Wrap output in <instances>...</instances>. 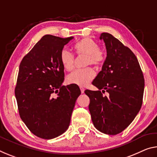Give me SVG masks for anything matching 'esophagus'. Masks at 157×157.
I'll return each instance as SVG.
<instances>
[{
	"mask_svg": "<svg viewBox=\"0 0 157 157\" xmlns=\"http://www.w3.org/2000/svg\"><path fill=\"white\" fill-rule=\"evenodd\" d=\"M79 88H80V90H81V93L83 94L84 92V88L82 87V86H79Z\"/></svg>",
	"mask_w": 157,
	"mask_h": 157,
	"instance_id": "obj_1",
	"label": "esophagus"
}]
</instances>
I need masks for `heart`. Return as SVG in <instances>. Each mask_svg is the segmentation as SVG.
Instances as JSON below:
<instances>
[{
    "label": "heart",
    "instance_id": "obj_1",
    "mask_svg": "<svg viewBox=\"0 0 157 157\" xmlns=\"http://www.w3.org/2000/svg\"><path fill=\"white\" fill-rule=\"evenodd\" d=\"M75 50L78 54H86L85 65H93L96 68L101 67L105 61V53L103 49L99 48V44L96 41L90 38H84L78 42L74 46ZM60 62L63 68L67 71H71L74 68L75 56L67 48H63L60 52ZM95 77V72L91 67L77 69L69 74L66 78L67 82L85 86Z\"/></svg>",
    "mask_w": 157,
    "mask_h": 157
}]
</instances>
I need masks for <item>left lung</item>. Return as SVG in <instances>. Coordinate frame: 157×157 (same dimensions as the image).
I'll list each match as a JSON object with an SVG mask.
<instances>
[{
    "label": "left lung",
    "instance_id": "obj_1",
    "mask_svg": "<svg viewBox=\"0 0 157 157\" xmlns=\"http://www.w3.org/2000/svg\"><path fill=\"white\" fill-rule=\"evenodd\" d=\"M107 57L102 71L92 82L98 91L86 89L89 110L95 127L108 135H117L130 125L143 103L145 79L133 52L108 33H102ZM102 90L101 92L100 90ZM106 91L108 97L102 96Z\"/></svg>",
    "mask_w": 157,
    "mask_h": 157
}]
</instances>
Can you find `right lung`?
Here are the masks:
<instances>
[{
    "label": "right lung",
    "instance_id": "right-lung-1",
    "mask_svg": "<svg viewBox=\"0 0 157 157\" xmlns=\"http://www.w3.org/2000/svg\"><path fill=\"white\" fill-rule=\"evenodd\" d=\"M73 38L45 35L22 59L15 94L18 110L30 131L43 139H52L68 129L75 101L77 85L61 86L64 68L59 56Z\"/></svg>",
    "mask_w": 157,
    "mask_h": 157
}]
</instances>
